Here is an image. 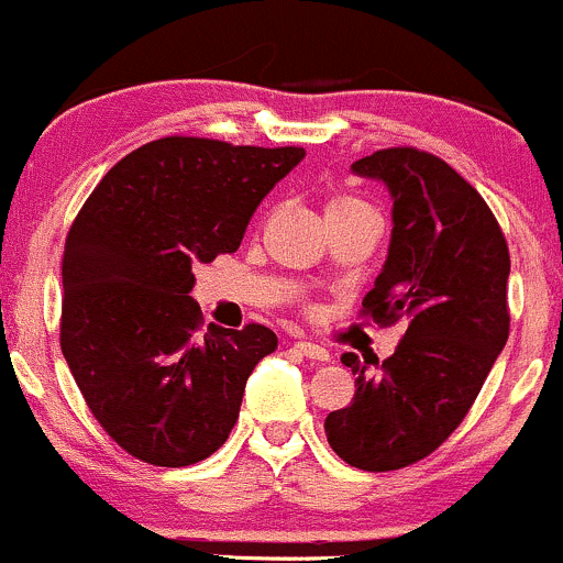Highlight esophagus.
I'll use <instances>...</instances> for the list:
<instances>
[{
    "mask_svg": "<svg viewBox=\"0 0 563 563\" xmlns=\"http://www.w3.org/2000/svg\"><path fill=\"white\" fill-rule=\"evenodd\" d=\"M295 350H298L300 355L311 357V361H330V352L320 344H311V341H295Z\"/></svg>",
    "mask_w": 563,
    "mask_h": 563,
    "instance_id": "34e87169",
    "label": "esophagus"
}]
</instances>
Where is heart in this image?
I'll return each mask as SVG.
<instances>
[{"instance_id": "1", "label": "heart", "mask_w": 563, "mask_h": 563, "mask_svg": "<svg viewBox=\"0 0 563 563\" xmlns=\"http://www.w3.org/2000/svg\"><path fill=\"white\" fill-rule=\"evenodd\" d=\"M346 217H376L374 208L368 206L366 200L355 195H346V192H335L328 197L324 202V219H346Z\"/></svg>"}]
</instances>
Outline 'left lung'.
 <instances>
[{
    "label": "left lung",
    "mask_w": 563,
    "mask_h": 563,
    "mask_svg": "<svg viewBox=\"0 0 563 563\" xmlns=\"http://www.w3.org/2000/svg\"><path fill=\"white\" fill-rule=\"evenodd\" d=\"M393 195V239L361 317L407 322L371 376L357 355L350 407L324 420L333 453L363 472L431 455L463 422L509 335V249L483 195L439 156L393 146L352 165Z\"/></svg>",
    "instance_id": "left-lung-1"
}]
</instances>
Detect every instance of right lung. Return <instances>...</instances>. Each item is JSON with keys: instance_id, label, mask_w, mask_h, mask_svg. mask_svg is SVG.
I'll list each match as a JSON object with an SVG mask.
<instances>
[{"instance_id": "add662e5", "label": "right lung", "mask_w": 563, "mask_h": 563, "mask_svg": "<svg viewBox=\"0 0 563 563\" xmlns=\"http://www.w3.org/2000/svg\"><path fill=\"white\" fill-rule=\"evenodd\" d=\"M303 154L159 137L110 167L75 217L62 355L97 422L137 461L192 466L228 442L276 333L249 322L200 335L195 268L241 246L260 200Z\"/></svg>"}]
</instances>
